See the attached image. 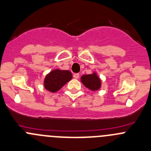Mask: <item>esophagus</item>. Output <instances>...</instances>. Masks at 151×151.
<instances>
[{
  "label": "esophagus",
  "instance_id": "obj_1",
  "mask_svg": "<svg viewBox=\"0 0 151 151\" xmlns=\"http://www.w3.org/2000/svg\"><path fill=\"white\" fill-rule=\"evenodd\" d=\"M73 77H74V79H78L79 77H80V74H79L78 73H76V74H74Z\"/></svg>",
  "mask_w": 151,
  "mask_h": 151
}]
</instances>
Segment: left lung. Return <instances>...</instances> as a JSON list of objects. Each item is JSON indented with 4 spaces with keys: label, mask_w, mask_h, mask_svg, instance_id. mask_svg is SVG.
Returning a JSON list of instances; mask_svg holds the SVG:
<instances>
[{
    "label": "left lung",
    "mask_w": 151,
    "mask_h": 151,
    "mask_svg": "<svg viewBox=\"0 0 151 151\" xmlns=\"http://www.w3.org/2000/svg\"><path fill=\"white\" fill-rule=\"evenodd\" d=\"M80 81L86 88L93 91L99 90L102 86L100 78L96 72L90 74H84L80 77Z\"/></svg>",
    "instance_id": "obj_1"
}]
</instances>
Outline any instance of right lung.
<instances>
[{
    "instance_id": "right-lung-1",
    "label": "right lung",
    "mask_w": 151,
    "mask_h": 151,
    "mask_svg": "<svg viewBox=\"0 0 151 151\" xmlns=\"http://www.w3.org/2000/svg\"><path fill=\"white\" fill-rule=\"evenodd\" d=\"M71 79L72 74L68 70L54 69L46 75L43 86L47 91L55 93Z\"/></svg>"
}]
</instances>
